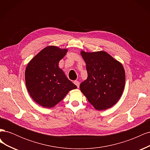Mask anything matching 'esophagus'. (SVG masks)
<instances>
[{"mask_svg":"<svg viewBox=\"0 0 150 150\" xmlns=\"http://www.w3.org/2000/svg\"><path fill=\"white\" fill-rule=\"evenodd\" d=\"M74 84H76V86L78 88H79V84H80V83H79V82L78 81H74Z\"/></svg>","mask_w":150,"mask_h":150,"instance_id":"1","label":"esophagus"}]
</instances>
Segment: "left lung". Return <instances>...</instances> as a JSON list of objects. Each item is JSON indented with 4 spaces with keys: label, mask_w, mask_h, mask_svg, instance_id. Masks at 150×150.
Here are the masks:
<instances>
[{
    "label": "left lung",
    "mask_w": 150,
    "mask_h": 150,
    "mask_svg": "<svg viewBox=\"0 0 150 150\" xmlns=\"http://www.w3.org/2000/svg\"><path fill=\"white\" fill-rule=\"evenodd\" d=\"M86 64L87 79L80 84L81 91L97 110L114 106L125 85V71L121 63L108 52L81 51Z\"/></svg>",
    "instance_id": "8db88e82"
}]
</instances>
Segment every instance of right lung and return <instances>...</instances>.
I'll return each mask as SVG.
<instances>
[{"label": "right lung", "instance_id": "add662e5", "mask_svg": "<svg viewBox=\"0 0 150 150\" xmlns=\"http://www.w3.org/2000/svg\"><path fill=\"white\" fill-rule=\"evenodd\" d=\"M67 49L49 46L42 49L27 65L25 80L33 100L46 108L55 106L77 86L67 79L59 67Z\"/></svg>", "mask_w": 150, "mask_h": 150}]
</instances>
